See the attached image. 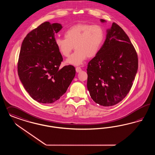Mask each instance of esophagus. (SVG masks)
Instances as JSON below:
<instances>
[{
    "instance_id": "34e87169",
    "label": "esophagus",
    "mask_w": 155,
    "mask_h": 155,
    "mask_svg": "<svg viewBox=\"0 0 155 155\" xmlns=\"http://www.w3.org/2000/svg\"><path fill=\"white\" fill-rule=\"evenodd\" d=\"M75 70H76V71H77V73H79V72H80L82 70V69H81L80 67H77L76 68H75Z\"/></svg>"
}]
</instances>
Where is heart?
<instances>
[{
  "label": "heart",
  "mask_w": 155,
  "mask_h": 155,
  "mask_svg": "<svg viewBox=\"0 0 155 155\" xmlns=\"http://www.w3.org/2000/svg\"><path fill=\"white\" fill-rule=\"evenodd\" d=\"M105 34L103 28L99 25L78 24L73 25L64 32V37H56V47L59 53L68 57L76 49L66 62L73 65H80L87 57L97 55L104 43Z\"/></svg>",
  "instance_id": "b5f03b06"
}]
</instances>
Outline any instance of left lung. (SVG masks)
Returning <instances> with one entry per match:
<instances>
[{
	"instance_id": "left-lung-1",
	"label": "left lung",
	"mask_w": 155,
	"mask_h": 155,
	"mask_svg": "<svg viewBox=\"0 0 155 155\" xmlns=\"http://www.w3.org/2000/svg\"><path fill=\"white\" fill-rule=\"evenodd\" d=\"M107 33L101 50L87 69L90 96L104 107L115 105L127 96L138 66L136 51L124 30L114 22Z\"/></svg>"
}]
</instances>
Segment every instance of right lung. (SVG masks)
Segmentation results:
<instances>
[{
	"label": "right lung",
	"instance_id": "1",
	"mask_svg": "<svg viewBox=\"0 0 155 155\" xmlns=\"http://www.w3.org/2000/svg\"><path fill=\"white\" fill-rule=\"evenodd\" d=\"M61 24L45 22L30 31L21 45L18 74L25 90L33 99L51 104L66 93L74 78L75 68H59L62 56L56 47L55 35Z\"/></svg>",
	"mask_w": 155,
	"mask_h": 155
}]
</instances>
